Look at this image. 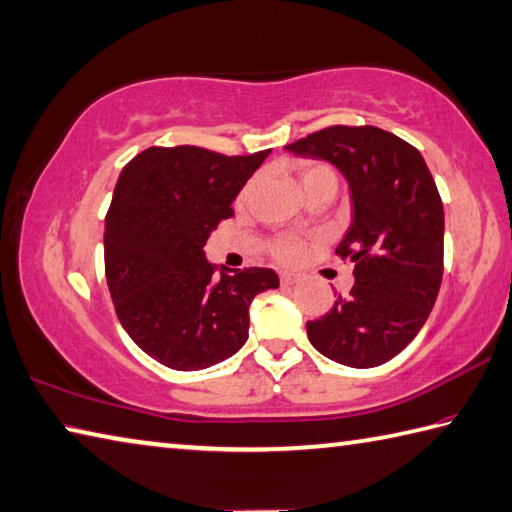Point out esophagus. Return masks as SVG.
Returning <instances> with one entry per match:
<instances>
[{
  "instance_id": "obj_1",
  "label": "esophagus",
  "mask_w": 512,
  "mask_h": 512,
  "mask_svg": "<svg viewBox=\"0 0 512 512\" xmlns=\"http://www.w3.org/2000/svg\"><path fill=\"white\" fill-rule=\"evenodd\" d=\"M280 282H282L284 286H293V284L300 282V275H295V273H282V275H280Z\"/></svg>"
}]
</instances>
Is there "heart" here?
<instances>
[{
  "label": "heart",
  "mask_w": 512,
  "mask_h": 512,
  "mask_svg": "<svg viewBox=\"0 0 512 512\" xmlns=\"http://www.w3.org/2000/svg\"><path fill=\"white\" fill-rule=\"evenodd\" d=\"M297 179H300V188L304 192L306 188H311L313 183H318L322 179H336V172H333L329 165L309 163V165H302L300 167V172H297ZM302 253H304V246H302L300 239L280 237V239L273 241V255L280 259V262L293 264V262H297V259L302 257Z\"/></svg>",
  "instance_id": "b5f03b06"
}]
</instances>
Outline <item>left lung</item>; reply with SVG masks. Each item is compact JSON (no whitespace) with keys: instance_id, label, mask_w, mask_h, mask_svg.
I'll return each instance as SVG.
<instances>
[{"instance_id":"obj_1","label":"left lung","mask_w":512,"mask_h":512,"mask_svg":"<svg viewBox=\"0 0 512 512\" xmlns=\"http://www.w3.org/2000/svg\"><path fill=\"white\" fill-rule=\"evenodd\" d=\"M286 152L336 165L353 219L336 255L356 264L347 297L306 322L311 345L340 365L367 369L416 338L443 277V203L421 152L378 127L333 125Z\"/></svg>"}]
</instances>
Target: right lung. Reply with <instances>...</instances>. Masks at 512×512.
I'll return each instance as SVG.
<instances>
[{"label": "right lung", "instance_id": "1", "mask_svg": "<svg viewBox=\"0 0 512 512\" xmlns=\"http://www.w3.org/2000/svg\"><path fill=\"white\" fill-rule=\"evenodd\" d=\"M271 150L224 156L203 147H150L118 176L105 217V275L123 329L147 356L197 371L248 340L250 302L280 286L271 268L228 273L203 246Z\"/></svg>", "mask_w": 512, "mask_h": 512}]
</instances>
